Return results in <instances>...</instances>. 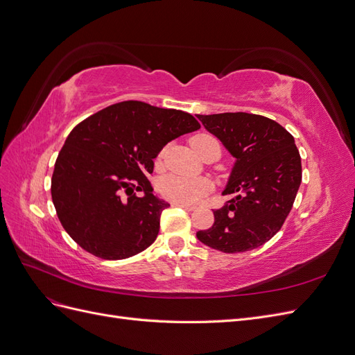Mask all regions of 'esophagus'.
<instances>
[{
	"label": "esophagus",
	"mask_w": 355,
	"mask_h": 355,
	"mask_svg": "<svg viewBox=\"0 0 355 355\" xmlns=\"http://www.w3.org/2000/svg\"><path fill=\"white\" fill-rule=\"evenodd\" d=\"M171 206H176V207H182L185 210H194V206H189V204H184V202H171Z\"/></svg>",
	"instance_id": "obj_1"
}]
</instances>
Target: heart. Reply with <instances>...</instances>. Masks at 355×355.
I'll return each mask as SVG.
<instances>
[{"label": "heart", "mask_w": 355, "mask_h": 355, "mask_svg": "<svg viewBox=\"0 0 355 355\" xmlns=\"http://www.w3.org/2000/svg\"><path fill=\"white\" fill-rule=\"evenodd\" d=\"M210 141H214L211 136L198 135L192 139L191 145L196 149V153H198L200 148ZM210 189L211 184L206 178H185L178 175H167L161 178L158 184L159 194L164 198L184 204H194L200 201Z\"/></svg>", "instance_id": "obj_1"}]
</instances>
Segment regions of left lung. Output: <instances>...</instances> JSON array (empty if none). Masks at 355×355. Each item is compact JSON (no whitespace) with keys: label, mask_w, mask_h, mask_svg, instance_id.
<instances>
[{"label":"left lung","mask_w":355,"mask_h":355,"mask_svg":"<svg viewBox=\"0 0 355 355\" xmlns=\"http://www.w3.org/2000/svg\"><path fill=\"white\" fill-rule=\"evenodd\" d=\"M206 130L234 157L211 228L197 239L223 253L253 250L280 231L302 180L295 139L271 118L247 112L200 115Z\"/></svg>","instance_id":"left-lung-1"}]
</instances>
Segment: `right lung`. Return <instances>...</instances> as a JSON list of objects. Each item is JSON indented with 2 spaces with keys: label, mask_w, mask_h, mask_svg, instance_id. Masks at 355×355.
I'll return each mask as SVG.
<instances>
[{
  "label": "right lung",
  "mask_w": 355,
  "mask_h": 355,
  "mask_svg": "<svg viewBox=\"0 0 355 355\" xmlns=\"http://www.w3.org/2000/svg\"><path fill=\"white\" fill-rule=\"evenodd\" d=\"M198 128L188 112L139 101L111 105L81 121L67 137L51 178L53 204L69 237L108 261L151 245L170 204L154 194L146 176L161 149Z\"/></svg>",
  "instance_id": "right-lung-1"
}]
</instances>
